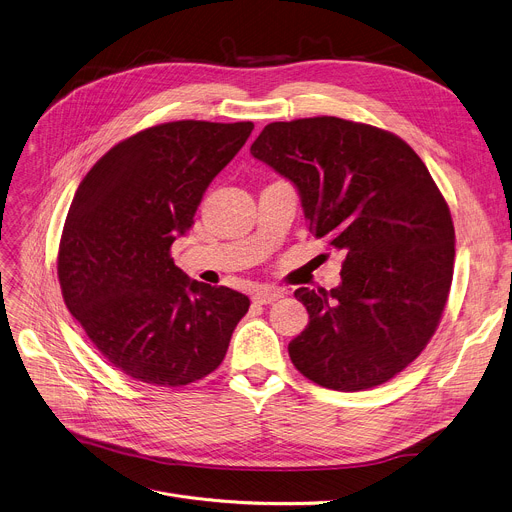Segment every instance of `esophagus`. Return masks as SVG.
Segmentation results:
<instances>
[{
    "label": "esophagus",
    "mask_w": 512,
    "mask_h": 512,
    "mask_svg": "<svg viewBox=\"0 0 512 512\" xmlns=\"http://www.w3.org/2000/svg\"><path fill=\"white\" fill-rule=\"evenodd\" d=\"M284 296V290L282 288H276V286H263V288H259V290H255V294H253V302H257V304H271V302H276L278 298H282Z\"/></svg>",
    "instance_id": "1"
}]
</instances>
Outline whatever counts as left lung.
I'll use <instances>...</instances> for the list:
<instances>
[{"label": "left lung", "instance_id": "obj_1", "mask_svg": "<svg viewBox=\"0 0 512 512\" xmlns=\"http://www.w3.org/2000/svg\"><path fill=\"white\" fill-rule=\"evenodd\" d=\"M251 154L292 181L342 284L294 296L309 325L288 344L306 379L364 391L412 364L449 298L455 226L422 158L395 133L339 117L265 125Z\"/></svg>", "mask_w": 512, "mask_h": 512}]
</instances>
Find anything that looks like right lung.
Returning <instances> with one entry per match:
<instances>
[{"label": "right lung", "instance_id": "add662e5", "mask_svg": "<svg viewBox=\"0 0 512 512\" xmlns=\"http://www.w3.org/2000/svg\"><path fill=\"white\" fill-rule=\"evenodd\" d=\"M251 121H173L113 146L67 212L57 278L96 350L127 377L181 387L220 366L249 298L189 280L170 257Z\"/></svg>", "mask_w": 512, "mask_h": 512}]
</instances>
